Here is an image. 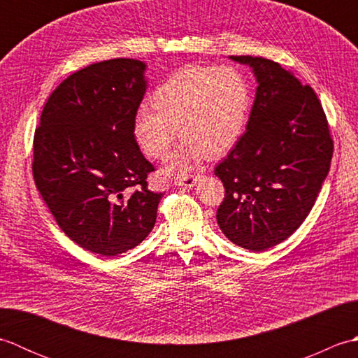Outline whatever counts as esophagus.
<instances>
[{"instance_id": "34e87169", "label": "esophagus", "mask_w": 358, "mask_h": 358, "mask_svg": "<svg viewBox=\"0 0 358 358\" xmlns=\"http://www.w3.org/2000/svg\"><path fill=\"white\" fill-rule=\"evenodd\" d=\"M196 181H199V175H181L175 180V183L185 189H192L196 185Z\"/></svg>"}]
</instances>
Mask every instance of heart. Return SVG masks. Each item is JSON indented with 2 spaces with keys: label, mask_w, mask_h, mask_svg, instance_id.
<instances>
[{
  "label": "heart",
  "mask_w": 358,
  "mask_h": 358,
  "mask_svg": "<svg viewBox=\"0 0 358 358\" xmlns=\"http://www.w3.org/2000/svg\"><path fill=\"white\" fill-rule=\"evenodd\" d=\"M150 110L136 113L134 134L146 155L166 159L186 143L167 172L186 171L201 155L220 157L243 134L250 108L245 75L231 66H189L172 73L149 96Z\"/></svg>",
  "instance_id": "heart-1"
}]
</instances>
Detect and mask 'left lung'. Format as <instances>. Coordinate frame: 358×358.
<instances>
[{"label": "left lung", "instance_id": "left-lung-1", "mask_svg": "<svg viewBox=\"0 0 358 358\" xmlns=\"http://www.w3.org/2000/svg\"><path fill=\"white\" fill-rule=\"evenodd\" d=\"M258 81L246 132L215 167L224 186L220 229L237 246L262 252L299 229L329 172L334 141L313 87L262 57H231Z\"/></svg>", "mask_w": 358, "mask_h": 358}]
</instances>
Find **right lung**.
I'll list each match as a JSON object with an SVG mask.
<instances>
[{"instance_id":"1","label":"right lung","mask_w":358,"mask_h":358,"mask_svg":"<svg viewBox=\"0 0 358 358\" xmlns=\"http://www.w3.org/2000/svg\"><path fill=\"white\" fill-rule=\"evenodd\" d=\"M146 64L115 58L73 72L45 101L34 135L36 189L58 226L83 249L113 257L155 226L163 192L136 143L134 121Z\"/></svg>"}]
</instances>
